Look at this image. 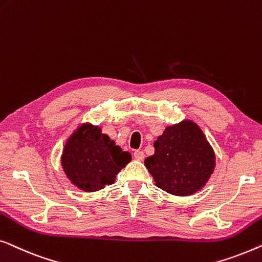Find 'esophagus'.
<instances>
[{
  "label": "esophagus",
  "instance_id": "esophagus-1",
  "mask_svg": "<svg viewBox=\"0 0 262 262\" xmlns=\"http://www.w3.org/2000/svg\"><path fill=\"white\" fill-rule=\"evenodd\" d=\"M134 158H135L136 160L141 161V160L145 159V153H143L142 150H135V152H134Z\"/></svg>",
  "mask_w": 262,
  "mask_h": 262
}]
</instances>
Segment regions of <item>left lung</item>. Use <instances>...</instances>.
Here are the masks:
<instances>
[{"instance_id":"left-lung-1","label":"left lung","mask_w":262,"mask_h":262,"mask_svg":"<svg viewBox=\"0 0 262 262\" xmlns=\"http://www.w3.org/2000/svg\"><path fill=\"white\" fill-rule=\"evenodd\" d=\"M146 167L161 190L176 196L197 192L215 168V153L203 132L192 121L167 127L154 142Z\"/></svg>"}]
</instances>
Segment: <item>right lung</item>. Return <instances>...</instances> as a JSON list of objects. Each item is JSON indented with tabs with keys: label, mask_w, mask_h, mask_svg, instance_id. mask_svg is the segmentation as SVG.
Returning <instances> with one entry per match:
<instances>
[{
	"label": "right lung",
	"mask_w": 262,
	"mask_h": 262,
	"mask_svg": "<svg viewBox=\"0 0 262 262\" xmlns=\"http://www.w3.org/2000/svg\"><path fill=\"white\" fill-rule=\"evenodd\" d=\"M130 160V153L102 134L101 128L83 124L66 142L61 165L73 185L94 192L115 182L117 173Z\"/></svg>",
	"instance_id": "add662e5"
}]
</instances>
